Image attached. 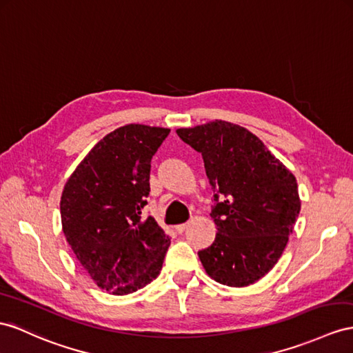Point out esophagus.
I'll list each match as a JSON object with an SVG mask.
<instances>
[{
  "mask_svg": "<svg viewBox=\"0 0 353 353\" xmlns=\"http://www.w3.org/2000/svg\"><path fill=\"white\" fill-rule=\"evenodd\" d=\"M188 227H189V222H188V223H180V225H177V227H176V231H177L179 234H182Z\"/></svg>",
  "mask_w": 353,
  "mask_h": 353,
  "instance_id": "1",
  "label": "esophagus"
}]
</instances>
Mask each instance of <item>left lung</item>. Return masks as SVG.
<instances>
[{
  "label": "left lung",
  "instance_id": "8db88e82",
  "mask_svg": "<svg viewBox=\"0 0 353 353\" xmlns=\"http://www.w3.org/2000/svg\"><path fill=\"white\" fill-rule=\"evenodd\" d=\"M176 132L201 153L216 192L210 216L218 232L198 252L205 273L234 288L258 282L282 256L300 214L295 176L240 125L213 121Z\"/></svg>",
  "mask_w": 353,
  "mask_h": 353
}]
</instances>
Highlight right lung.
I'll use <instances>...</instances> for the list:
<instances>
[{
	"label": "right lung",
	"instance_id": "right-lung-1",
	"mask_svg": "<svg viewBox=\"0 0 353 353\" xmlns=\"http://www.w3.org/2000/svg\"><path fill=\"white\" fill-rule=\"evenodd\" d=\"M168 128L130 123L99 140L67 180L62 231L94 282L113 295L132 294L157 279L170 237L141 218L150 192V161Z\"/></svg>",
	"mask_w": 353,
	"mask_h": 353
}]
</instances>
